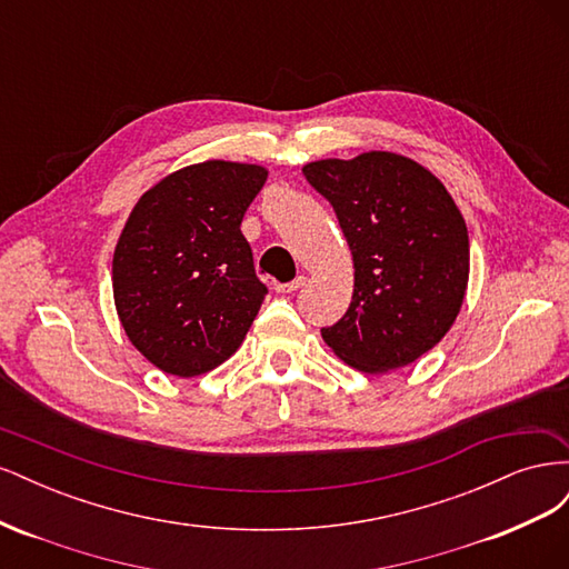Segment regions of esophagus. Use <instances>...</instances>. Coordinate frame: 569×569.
I'll return each mask as SVG.
<instances>
[{"mask_svg": "<svg viewBox=\"0 0 569 569\" xmlns=\"http://www.w3.org/2000/svg\"><path fill=\"white\" fill-rule=\"evenodd\" d=\"M303 284H306V278H303V274H299V278H295V280L287 282V284H274V291H280V295H291V291L301 289Z\"/></svg>", "mask_w": 569, "mask_h": 569, "instance_id": "esophagus-1", "label": "esophagus"}]
</instances>
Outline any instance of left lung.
<instances>
[{
    "label": "left lung",
    "instance_id": "left-lung-1",
    "mask_svg": "<svg viewBox=\"0 0 569 569\" xmlns=\"http://www.w3.org/2000/svg\"><path fill=\"white\" fill-rule=\"evenodd\" d=\"M303 176L332 203L353 256L349 311L322 327L343 363L382 375L451 330L470 280V237L443 182L403 153L320 159Z\"/></svg>",
    "mask_w": 569,
    "mask_h": 569
}]
</instances>
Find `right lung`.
Returning a JSON list of instances; mask_svg holds the SVG:
<instances>
[{
	"label": "right lung",
	"instance_id": "obj_1",
	"mask_svg": "<svg viewBox=\"0 0 569 569\" xmlns=\"http://www.w3.org/2000/svg\"><path fill=\"white\" fill-rule=\"evenodd\" d=\"M266 178L258 163L213 159L173 170L132 206L113 249V303L161 372H211L242 347L268 289L239 226Z\"/></svg>",
	"mask_w": 569,
	"mask_h": 569
}]
</instances>
